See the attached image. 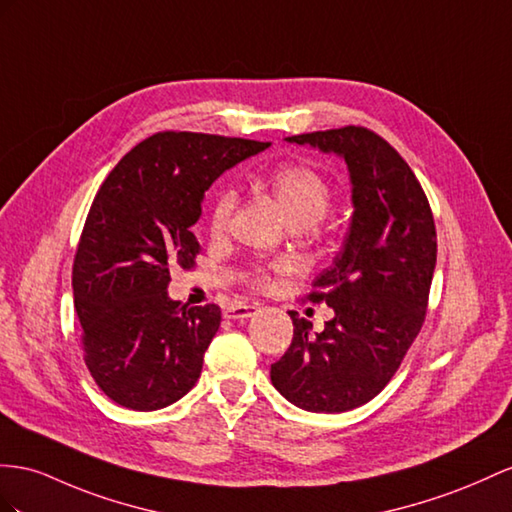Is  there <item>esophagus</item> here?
<instances>
[{
	"mask_svg": "<svg viewBox=\"0 0 512 512\" xmlns=\"http://www.w3.org/2000/svg\"><path fill=\"white\" fill-rule=\"evenodd\" d=\"M255 311H257V305L235 303V305L225 309V318H229V320H246V318L255 316Z\"/></svg>",
	"mask_w": 512,
	"mask_h": 512,
	"instance_id": "obj_1",
	"label": "esophagus"
}]
</instances>
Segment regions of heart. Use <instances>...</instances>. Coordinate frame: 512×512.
<instances>
[{"label": "heart", "instance_id": "1", "mask_svg": "<svg viewBox=\"0 0 512 512\" xmlns=\"http://www.w3.org/2000/svg\"><path fill=\"white\" fill-rule=\"evenodd\" d=\"M268 188L274 196V201L281 205L287 220L294 227H311L320 222L333 203V188L316 168L307 164H287L272 170L268 177ZM235 205V194L225 188L216 194L212 212H209V229L212 233H222L227 229ZM270 268L281 270L285 261H274ZM248 281L255 287H268L270 274L266 266H253L248 270Z\"/></svg>", "mask_w": 512, "mask_h": 512}]
</instances>
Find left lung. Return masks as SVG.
<instances>
[{
	"instance_id": "obj_1",
	"label": "left lung",
	"mask_w": 512,
	"mask_h": 512,
	"mask_svg": "<svg viewBox=\"0 0 512 512\" xmlns=\"http://www.w3.org/2000/svg\"><path fill=\"white\" fill-rule=\"evenodd\" d=\"M285 140L344 157L355 212L342 253L307 294L335 316L313 335L311 322L290 311L292 344L270 378L300 409L344 413L385 389L422 329L437 264L435 220L411 166L374 131L348 125Z\"/></svg>"
}]
</instances>
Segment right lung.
Listing matches in <instances>:
<instances>
[{
	"label": "right lung",
	"mask_w": 512,
	"mask_h": 512,
	"mask_svg": "<svg viewBox=\"0 0 512 512\" xmlns=\"http://www.w3.org/2000/svg\"><path fill=\"white\" fill-rule=\"evenodd\" d=\"M270 142L160 131L101 183L73 261L84 361L110 400L134 411L177 402L199 381L220 307L168 298L170 266L188 270L201 246L192 225L205 190Z\"/></svg>",
	"instance_id": "obj_1"
}]
</instances>
